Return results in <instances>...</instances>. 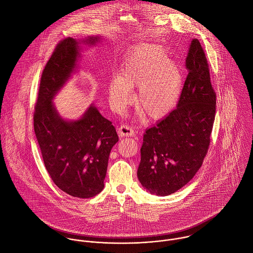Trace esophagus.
<instances>
[{"label":"esophagus","mask_w":253,"mask_h":253,"mask_svg":"<svg viewBox=\"0 0 253 253\" xmlns=\"http://www.w3.org/2000/svg\"><path fill=\"white\" fill-rule=\"evenodd\" d=\"M118 135L120 137H129L134 135V130L129 125H121L118 127Z\"/></svg>","instance_id":"1"}]
</instances>
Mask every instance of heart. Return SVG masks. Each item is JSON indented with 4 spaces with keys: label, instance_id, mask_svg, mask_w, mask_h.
<instances>
[{
    "label": "heart",
    "instance_id": "heart-1",
    "mask_svg": "<svg viewBox=\"0 0 253 253\" xmlns=\"http://www.w3.org/2000/svg\"><path fill=\"white\" fill-rule=\"evenodd\" d=\"M183 74L158 45L141 44L126 58L120 72L109 84L112 107L121 111L134 100L137 109L151 119H161L177 104L183 87Z\"/></svg>",
    "mask_w": 253,
    "mask_h": 253
}]
</instances>
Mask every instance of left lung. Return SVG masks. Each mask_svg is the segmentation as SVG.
<instances>
[{
    "instance_id": "left-lung-1",
    "label": "left lung",
    "mask_w": 253,
    "mask_h": 253,
    "mask_svg": "<svg viewBox=\"0 0 253 253\" xmlns=\"http://www.w3.org/2000/svg\"><path fill=\"white\" fill-rule=\"evenodd\" d=\"M188 75L177 106L146 130L138 178L152 194L167 196L187 184L208 153L216 113V92L198 39L185 60Z\"/></svg>"
}]
</instances>
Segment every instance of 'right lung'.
Segmentation results:
<instances>
[{
	"instance_id": "right-lung-1",
	"label": "right lung",
	"mask_w": 253,
	"mask_h": 253,
	"mask_svg": "<svg viewBox=\"0 0 253 253\" xmlns=\"http://www.w3.org/2000/svg\"><path fill=\"white\" fill-rule=\"evenodd\" d=\"M99 39V36L88 37L83 42L93 45ZM79 43L72 37L61 40L45 65L33 126L45 168L53 182L73 197L90 198L104 187L109 154L118 142V135L112 122L92 104L81 119L66 121L52 103L54 95L76 68Z\"/></svg>"
}]
</instances>
